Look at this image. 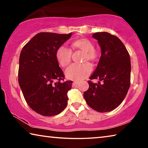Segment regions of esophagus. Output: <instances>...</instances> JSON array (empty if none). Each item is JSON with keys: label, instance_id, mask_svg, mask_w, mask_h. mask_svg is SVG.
<instances>
[{"label": "esophagus", "instance_id": "1", "mask_svg": "<svg viewBox=\"0 0 148 148\" xmlns=\"http://www.w3.org/2000/svg\"><path fill=\"white\" fill-rule=\"evenodd\" d=\"M78 84H79V82L74 81V82H73V84H72V85H73V86H76V85H77Z\"/></svg>", "mask_w": 148, "mask_h": 148}]
</instances>
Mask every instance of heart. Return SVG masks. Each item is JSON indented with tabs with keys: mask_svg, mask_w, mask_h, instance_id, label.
Segmentation results:
<instances>
[{
	"mask_svg": "<svg viewBox=\"0 0 148 148\" xmlns=\"http://www.w3.org/2000/svg\"><path fill=\"white\" fill-rule=\"evenodd\" d=\"M84 51L82 61L95 62L99 59V53L94 48L92 42L86 38L75 40L71 44V49L64 46H60L57 48L56 57L58 63L62 67H66L71 63L72 59V51ZM92 71V66L89 62L82 64H73L66 70L65 75L69 79L80 81L86 78Z\"/></svg>",
	"mask_w": 148,
	"mask_h": 148,
	"instance_id": "b5f03b06",
	"label": "heart"
}]
</instances>
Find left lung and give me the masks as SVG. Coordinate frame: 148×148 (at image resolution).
Segmentation results:
<instances>
[{
    "label": "left lung",
    "instance_id": "8db88e82",
    "mask_svg": "<svg viewBox=\"0 0 148 148\" xmlns=\"http://www.w3.org/2000/svg\"><path fill=\"white\" fill-rule=\"evenodd\" d=\"M101 56L90 79H99L98 84L88 81L89 87L84 97L89 106L99 112H107L119 106L126 97L131 84V59L125 45L117 36L106 32H95Z\"/></svg>",
    "mask_w": 148,
    "mask_h": 148
}]
</instances>
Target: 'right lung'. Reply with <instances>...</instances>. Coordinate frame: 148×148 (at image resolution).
<instances>
[{
  "instance_id": "add662e5",
  "label": "right lung",
  "mask_w": 148,
  "mask_h": 148,
  "mask_svg": "<svg viewBox=\"0 0 148 148\" xmlns=\"http://www.w3.org/2000/svg\"><path fill=\"white\" fill-rule=\"evenodd\" d=\"M72 36L40 32L25 45L19 56L18 82L27 103L36 113L53 116L67 105L72 81H64L56 53Z\"/></svg>"
}]
</instances>
